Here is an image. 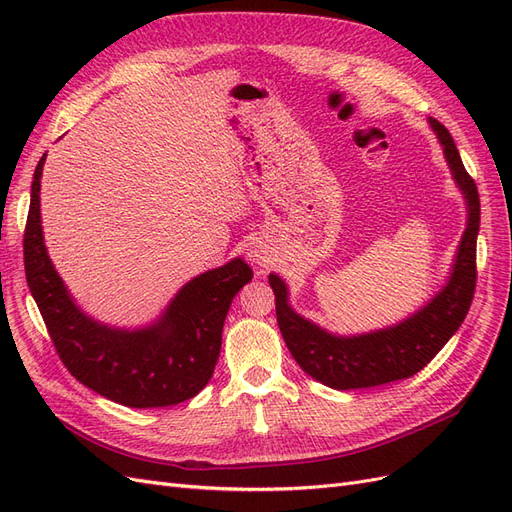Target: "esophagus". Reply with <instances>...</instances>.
<instances>
[{"instance_id":"34e87169","label":"esophagus","mask_w":512,"mask_h":512,"mask_svg":"<svg viewBox=\"0 0 512 512\" xmlns=\"http://www.w3.org/2000/svg\"><path fill=\"white\" fill-rule=\"evenodd\" d=\"M250 260L256 262V265H260V267H265V262H267L265 256H260L258 252H252V254H250Z\"/></svg>"}]
</instances>
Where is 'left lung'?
Listing matches in <instances>:
<instances>
[{
    "label": "left lung",
    "mask_w": 512,
    "mask_h": 512,
    "mask_svg": "<svg viewBox=\"0 0 512 512\" xmlns=\"http://www.w3.org/2000/svg\"><path fill=\"white\" fill-rule=\"evenodd\" d=\"M444 147L453 177L468 200V228L463 232L453 275L444 290L397 327L359 337H335L318 329L290 309L286 284L269 275L275 292V314L284 342L305 374L331 389H369L404 380L421 371L461 327L476 288V235L480 198L474 179L463 166L451 132L438 119H429Z\"/></svg>",
    "instance_id": "8db88e82"
}]
</instances>
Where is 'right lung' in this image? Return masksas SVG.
<instances>
[{
  "label": "right lung",
  "mask_w": 512,
  "mask_h": 512,
  "mask_svg": "<svg viewBox=\"0 0 512 512\" xmlns=\"http://www.w3.org/2000/svg\"><path fill=\"white\" fill-rule=\"evenodd\" d=\"M40 158L29 203L25 277L61 363L81 384L128 408H162L192 399L211 380L235 294L252 280L241 258L185 284L158 324L119 331L87 318L46 254L40 226Z\"/></svg>",
  "instance_id": "1"
}]
</instances>
